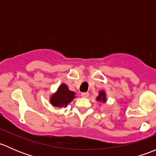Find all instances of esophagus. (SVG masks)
I'll return each mask as SVG.
<instances>
[{"instance_id":"obj_1","label":"esophagus","mask_w":156,"mask_h":156,"mask_svg":"<svg viewBox=\"0 0 156 156\" xmlns=\"http://www.w3.org/2000/svg\"><path fill=\"white\" fill-rule=\"evenodd\" d=\"M81 97H85V98H87V97H89V94H88L87 92L81 93Z\"/></svg>"}]
</instances>
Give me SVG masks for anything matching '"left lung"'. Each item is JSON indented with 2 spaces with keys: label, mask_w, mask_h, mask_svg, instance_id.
I'll return each instance as SVG.
<instances>
[{
  "label": "left lung",
  "mask_w": 156,
  "mask_h": 156,
  "mask_svg": "<svg viewBox=\"0 0 156 156\" xmlns=\"http://www.w3.org/2000/svg\"><path fill=\"white\" fill-rule=\"evenodd\" d=\"M97 101L103 102V103H105V102H106V94H105L104 91H100V92L99 93V96L97 97Z\"/></svg>",
  "instance_id": "1"
}]
</instances>
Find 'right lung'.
<instances>
[{
	"label": "right lung",
	"mask_w": 156,
	"mask_h": 156,
	"mask_svg": "<svg viewBox=\"0 0 156 156\" xmlns=\"http://www.w3.org/2000/svg\"><path fill=\"white\" fill-rule=\"evenodd\" d=\"M75 94L73 91L69 90L68 87L65 84H62L58 88L56 94L52 95L50 97V103L54 106L66 107L75 99Z\"/></svg>",
	"instance_id": "add662e5"
}]
</instances>
